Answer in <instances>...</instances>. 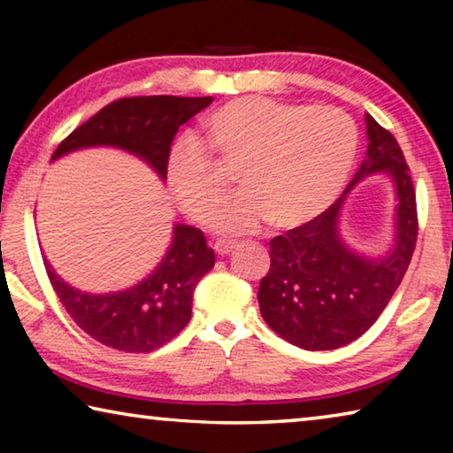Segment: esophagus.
I'll list each match as a JSON object with an SVG mask.
<instances>
[{
  "mask_svg": "<svg viewBox=\"0 0 453 453\" xmlns=\"http://www.w3.org/2000/svg\"><path fill=\"white\" fill-rule=\"evenodd\" d=\"M237 242H232V240H218L216 243H213V250H216L218 256H227L229 251L235 250Z\"/></svg>",
  "mask_w": 453,
  "mask_h": 453,
  "instance_id": "obj_1",
  "label": "esophagus"
}]
</instances>
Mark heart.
<instances>
[{"label": "heart", "mask_w": 453, "mask_h": 453, "mask_svg": "<svg viewBox=\"0 0 453 453\" xmlns=\"http://www.w3.org/2000/svg\"><path fill=\"white\" fill-rule=\"evenodd\" d=\"M213 151L240 164L242 194L211 213L224 234L254 232L267 219L275 229L308 224L332 205L351 173L357 127L335 107L286 104L270 97H237L203 119ZM167 181L180 208L203 218L219 197L210 151L196 137L175 142Z\"/></svg>", "instance_id": "1"}]
</instances>
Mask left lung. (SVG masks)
<instances>
[{"label":"left lung","instance_id":"1","mask_svg":"<svg viewBox=\"0 0 453 453\" xmlns=\"http://www.w3.org/2000/svg\"><path fill=\"white\" fill-rule=\"evenodd\" d=\"M367 151L342 197L316 219L270 242V272L257 302L265 324L310 351L337 349L365 334L392 300L418 240L416 194L400 145L365 113ZM381 173L395 183V240L386 255L350 248L339 229L341 208L357 183Z\"/></svg>","mask_w":453,"mask_h":453}]
</instances>
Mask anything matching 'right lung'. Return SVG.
Masks as SVG:
<instances>
[{
	"label": "right lung",
	"mask_w": 453,
	"mask_h": 453,
	"mask_svg": "<svg viewBox=\"0 0 453 453\" xmlns=\"http://www.w3.org/2000/svg\"><path fill=\"white\" fill-rule=\"evenodd\" d=\"M211 102L178 96L118 99L67 135L51 162L80 150L116 148L140 157L165 181L175 134ZM43 264L59 302L83 332L107 348L142 354L162 348L188 326L194 289L216 256L197 227L173 224L162 262L132 288L89 294L59 278L48 257Z\"/></svg>",
	"instance_id": "obj_1"
}]
</instances>
